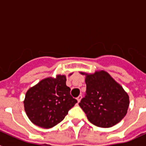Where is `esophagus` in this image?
<instances>
[{"label":"esophagus","mask_w":146,"mask_h":146,"mask_svg":"<svg viewBox=\"0 0 146 146\" xmlns=\"http://www.w3.org/2000/svg\"><path fill=\"white\" fill-rule=\"evenodd\" d=\"M82 96H81V95H80V96H78V97L77 98V102H78V103H79L81 101V99H82Z\"/></svg>","instance_id":"34e87169"}]
</instances>
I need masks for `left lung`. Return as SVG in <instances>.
I'll return each instance as SVG.
<instances>
[{"label": "left lung", "instance_id": "obj_1", "mask_svg": "<svg viewBox=\"0 0 146 146\" xmlns=\"http://www.w3.org/2000/svg\"><path fill=\"white\" fill-rule=\"evenodd\" d=\"M86 83L85 97L79 105L91 123L108 128L124 118L129 104L128 94L108 72L87 74Z\"/></svg>", "mask_w": 146, "mask_h": 146}]
</instances>
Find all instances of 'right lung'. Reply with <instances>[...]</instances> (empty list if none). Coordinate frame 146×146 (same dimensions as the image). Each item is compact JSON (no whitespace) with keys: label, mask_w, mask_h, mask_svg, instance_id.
I'll return each mask as SVG.
<instances>
[{"label":"right lung","mask_w":146,"mask_h":146,"mask_svg":"<svg viewBox=\"0 0 146 146\" xmlns=\"http://www.w3.org/2000/svg\"><path fill=\"white\" fill-rule=\"evenodd\" d=\"M64 75L49 77L27 91L24 107L29 119L42 128L53 127L64 119L77 102L66 85Z\"/></svg>","instance_id":"obj_1"}]
</instances>
